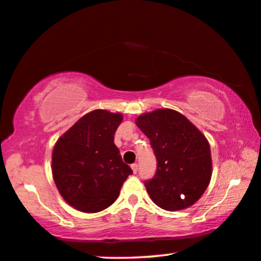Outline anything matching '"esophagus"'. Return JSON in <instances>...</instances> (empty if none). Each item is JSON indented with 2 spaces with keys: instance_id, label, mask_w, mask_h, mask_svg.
Segmentation results:
<instances>
[{
  "instance_id": "obj_1",
  "label": "esophagus",
  "mask_w": 261,
  "mask_h": 261,
  "mask_svg": "<svg viewBox=\"0 0 261 261\" xmlns=\"http://www.w3.org/2000/svg\"><path fill=\"white\" fill-rule=\"evenodd\" d=\"M131 168H132V172L137 173V171H138V165H137V164H132V165H131Z\"/></svg>"
}]
</instances>
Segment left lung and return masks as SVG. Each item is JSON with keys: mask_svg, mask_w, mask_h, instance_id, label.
<instances>
[{"mask_svg": "<svg viewBox=\"0 0 261 261\" xmlns=\"http://www.w3.org/2000/svg\"><path fill=\"white\" fill-rule=\"evenodd\" d=\"M156 158L154 177L145 181L151 200L168 212L189 208L209 186L212 152L204 135L173 109H156L136 118Z\"/></svg>", "mask_w": 261, "mask_h": 261, "instance_id": "left-lung-1", "label": "left lung"}]
</instances>
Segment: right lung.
I'll use <instances>...</instances> for the list:
<instances>
[{
	"instance_id": "right-lung-1",
	"label": "right lung",
	"mask_w": 261,
	"mask_h": 261,
	"mask_svg": "<svg viewBox=\"0 0 261 261\" xmlns=\"http://www.w3.org/2000/svg\"><path fill=\"white\" fill-rule=\"evenodd\" d=\"M123 115L97 109L57 140L52 175L60 195L82 213H98L117 200L132 169L123 163L114 135Z\"/></svg>"
}]
</instances>
